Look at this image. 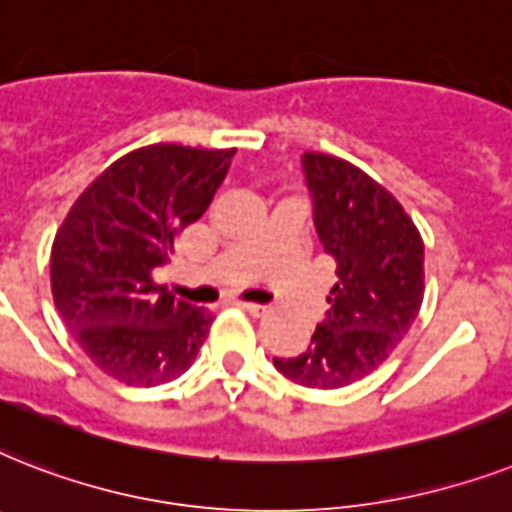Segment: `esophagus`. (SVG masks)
Segmentation results:
<instances>
[{"label": "esophagus", "mask_w": 512, "mask_h": 512, "mask_svg": "<svg viewBox=\"0 0 512 512\" xmlns=\"http://www.w3.org/2000/svg\"><path fill=\"white\" fill-rule=\"evenodd\" d=\"M237 306H240V309H245L248 314H253V317H261V314L267 312V306L251 304V301H237Z\"/></svg>", "instance_id": "1"}]
</instances>
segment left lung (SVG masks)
I'll return each mask as SVG.
<instances>
[{"label": "left lung", "instance_id": "1", "mask_svg": "<svg viewBox=\"0 0 512 512\" xmlns=\"http://www.w3.org/2000/svg\"><path fill=\"white\" fill-rule=\"evenodd\" d=\"M314 230L338 282L309 349L275 357L288 380L343 388L378 370L410 333L423 304V240L399 200L349 161L301 155Z\"/></svg>", "mask_w": 512, "mask_h": 512}]
</instances>
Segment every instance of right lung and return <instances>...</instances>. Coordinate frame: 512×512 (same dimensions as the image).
Segmentation results:
<instances>
[{"label": "right lung", "mask_w": 512, "mask_h": 512, "mask_svg": "<svg viewBox=\"0 0 512 512\" xmlns=\"http://www.w3.org/2000/svg\"><path fill=\"white\" fill-rule=\"evenodd\" d=\"M235 150L150 145L118 158L52 243V296L73 338L110 378L161 386L195 362L214 317L155 285L174 237L198 222Z\"/></svg>", "instance_id": "add662e5"}]
</instances>
